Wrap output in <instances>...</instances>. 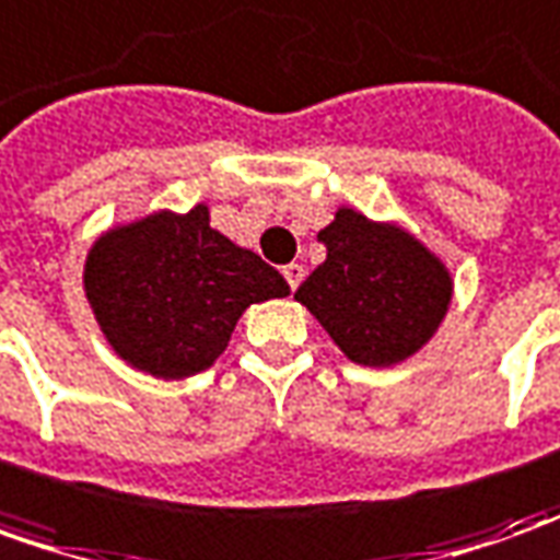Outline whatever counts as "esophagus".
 I'll use <instances>...</instances> for the list:
<instances>
[{
    "label": "esophagus",
    "instance_id": "esophagus-1",
    "mask_svg": "<svg viewBox=\"0 0 560 560\" xmlns=\"http://www.w3.org/2000/svg\"><path fill=\"white\" fill-rule=\"evenodd\" d=\"M281 276L288 279V284H291V291H296L300 288V281H303V276H306V269L300 264H288L284 269H281Z\"/></svg>",
    "mask_w": 560,
    "mask_h": 560
}]
</instances>
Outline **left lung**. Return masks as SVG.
Listing matches in <instances>:
<instances>
[{
  "instance_id": "8db88e82",
  "label": "left lung",
  "mask_w": 560,
  "mask_h": 560,
  "mask_svg": "<svg viewBox=\"0 0 560 560\" xmlns=\"http://www.w3.org/2000/svg\"><path fill=\"white\" fill-rule=\"evenodd\" d=\"M325 264L296 288L346 359L389 368L423 349L447 315L454 281L423 242L340 208L318 232Z\"/></svg>"
}]
</instances>
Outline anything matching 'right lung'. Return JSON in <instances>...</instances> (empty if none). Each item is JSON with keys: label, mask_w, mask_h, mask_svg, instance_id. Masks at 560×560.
Returning a JSON list of instances; mask_svg holds the SVG:
<instances>
[{"label": "right lung", "mask_w": 560, "mask_h": 560, "mask_svg": "<svg viewBox=\"0 0 560 560\" xmlns=\"http://www.w3.org/2000/svg\"><path fill=\"white\" fill-rule=\"evenodd\" d=\"M288 294L272 266L211 230L208 205L116 226L85 260V296L104 337L159 380L211 368L250 303Z\"/></svg>", "instance_id": "1"}]
</instances>
